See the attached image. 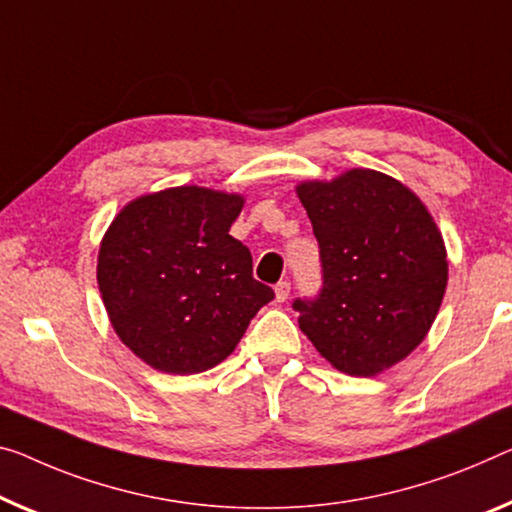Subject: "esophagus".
<instances>
[{
	"label": "esophagus",
	"mask_w": 512,
	"mask_h": 512,
	"mask_svg": "<svg viewBox=\"0 0 512 512\" xmlns=\"http://www.w3.org/2000/svg\"><path fill=\"white\" fill-rule=\"evenodd\" d=\"M274 295H277V302H286L290 295V281H279L277 286H274Z\"/></svg>",
	"instance_id": "1"
}]
</instances>
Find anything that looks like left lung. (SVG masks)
Wrapping results in <instances>:
<instances>
[{"label":"left lung","instance_id":"obj_1","mask_svg":"<svg viewBox=\"0 0 512 512\" xmlns=\"http://www.w3.org/2000/svg\"><path fill=\"white\" fill-rule=\"evenodd\" d=\"M320 247L322 288L293 302L338 371L373 377L426 338L444 300L442 233L419 196L373 169L297 185Z\"/></svg>","mask_w":512,"mask_h":512}]
</instances>
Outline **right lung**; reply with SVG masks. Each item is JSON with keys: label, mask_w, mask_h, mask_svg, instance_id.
I'll return each instance as SVG.
<instances>
[{"label": "right lung", "mask_w": 512, "mask_h": 512, "mask_svg": "<svg viewBox=\"0 0 512 512\" xmlns=\"http://www.w3.org/2000/svg\"><path fill=\"white\" fill-rule=\"evenodd\" d=\"M245 199L185 185L130 201L100 242L98 288L121 341L171 375L203 373L235 350L274 290L229 235Z\"/></svg>", "instance_id": "right-lung-1"}]
</instances>
